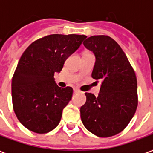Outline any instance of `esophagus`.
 <instances>
[{"instance_id":"esophagus-1","label":"esophagus","mask_w":153,"mask_h":153,"mask_svg":"<svg viewBox=\"0 0 153 153\" xmlns=\"http://www.w3.org/2000/svg\"><path fill=\"white\" fill-rule=\"evenodd\" d=\"M74 93H79L80 91L78 89V88H74Z\"/></svg>"}]
</instances>
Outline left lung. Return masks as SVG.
<instances>
[{"instance_id": "obj_1", "label": "left lung", "mask_w": 153, "mask_h": 153, "mask_svg": "<svg viewBox=\"0 0 153 153\" xmlns=\"http://www.w3.org/2000/svg\"><path fill=\"white\" fill-rule=\"evenodd\" d=\"M92 51L96 62L92 77L101 81L100 93H86L80 116L85 128L102 138L123 131L138 106L137 78L121 47L106 35L92 36L83 42Z\"/></svg>"}]
</instances>
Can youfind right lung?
<instances>
[{"instance_id": "1", "label": "right lung", "mask_w": 153, "mask_h": 153, "mask_svg": "<svg viewBox=\"0 0 153 153\" xmlns=\"http://www.w3.org/2000/svg\"><path fill=\"white\" fill-rule=\"evenodd\" d=\"M87 36L51 34L33 42L19 59L11 83L13 109L30 131L46 134L60 123L73 95L71 87L60 88L54 74L80 47Z\"/></svg>"}]
</instances>
